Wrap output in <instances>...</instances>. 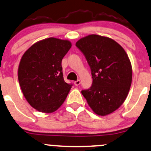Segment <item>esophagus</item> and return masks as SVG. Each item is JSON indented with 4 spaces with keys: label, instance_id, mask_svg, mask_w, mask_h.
Returning <instances> with one entry per match:
<instances>
[{
    "label": "esophagus",
    "instance_id": "esophagus-1",
    "mask_svg": "<svg viewBox=\"0 0 151 151\" xmlns=\"http://www.w3.org/2000/svg\"><path fill=\"white\" fill-rule=\"evenodd\" d=\"M74 85H75V86H79V85L81 83V81L79 80V79H78V80L74 81Z\"/></svg>",
    "mask_w": 151,
    "mask_h": 151
}]
</instances>
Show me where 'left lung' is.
Returning <instances> with one entry per match:
<instances>
[{
    "instance_id": "8db88e82",
    "label": "left lung",
    "mask_w": 151,
    "mask_h": 151,
    "mask_svg": "<svg viewBox=\"0 0 151 151\" xmlns=\"http://www.w3.org/2000/svg\"><path fill=\"white\" fill-rule=\"evenodd\" d=\"M91 71V86L82 90L90 108L97 115L112 113L122 105L132 79L131 62L124 48L108 37L91 34L76 43Z\"/></svg>"
}]
</instances>
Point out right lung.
I'll list each match as a JSON object with an SVG mask.
<instances>
[{
	"instance_id": "right-lung-1",
	"label": "right lung",
	"mask_w": 151,
	"mask_h": 151,
	"mask_svg": "<svg viewBox=\"0 0 151 151\" xmlns=\"http://www.w3.org/2000/svg\"><path fill=\"white\" fill-rule=\"evenodd\" d=\"M72 44L48 38L32 45L21 58L18 80L23 95L38 111L50 113L64 103L72 84L64 80L62 60Z\"/></svg>"
}]
</instances>
